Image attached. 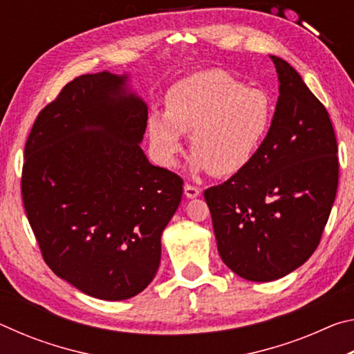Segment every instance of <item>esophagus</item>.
<instances>
[{
    "mask_svg": "<svg viewBox=\"0 0 354 354\" xmlns=\"http://www.w3.org/2000/svg\"><path fill=\"white\" fill-rule=\"evenodd\" d=\"M184 195L187 196V198H196V196L201 195V189L195 187V185L185 184V185H184Z\"/></svg>",
    "mask_w": 354,
    "mask_h": 354,
    "instance_id": "obj_1",
    "label": "esophagus"
}]
</instances>
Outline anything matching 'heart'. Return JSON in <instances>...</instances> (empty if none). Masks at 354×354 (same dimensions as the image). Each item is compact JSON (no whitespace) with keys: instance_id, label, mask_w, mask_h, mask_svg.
Returning <instances> with one entry per match:
<instances>
[{"instance_id":"heart-1","label":"heart","mask_w":354,"mask_h":354,"mask_svg":"<svg viewBox=\"0 0 354 354\" xmlns=\"http://www.w3.org/2000/svg\"><path fill=\"white\" fill-rule=\"evenodd\" d=\"M273 104L261 88L221 70H205L178 81L165 95V113L148 117L147 131L156 159L175 167L183 134H190V167L215 176L236 175L266 139Z\"/></svg>"}]
</instances>
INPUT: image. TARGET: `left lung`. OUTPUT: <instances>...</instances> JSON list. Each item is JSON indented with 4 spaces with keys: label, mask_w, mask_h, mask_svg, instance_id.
<instances>
[{
    "label": "left lung",
    "mask_w": 354,
    "mask_h": 354,
    "mask_svg": "<svg viewBox=\"0 0 354 354\" xmlns=\"http://www.w3.org/2000/svg\"><path fill=\"white\" fill-rule=\"evenodd\" d=\"M270 59L279 82L270 129L243 170L205 192L221 261L256 283L283 278L313 256L339 181L325 106L290 64Z\"/></svg>",
    "instance_id": "obj_1"
}]
</instances>
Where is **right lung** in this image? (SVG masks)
Returning <instances> with one entry per match:
<instances>
[{
	"label": "right lung",
	"mask_w": 354,
	"mask_h": 354,
	"mask_svg": "<svg viewBox=\"0 0 354 354\" xmlns=\"http://www.w3.org/2000/svg\"><path fill=\"white\" fill-rule=\"evenodd\" d=\"M148 106L129 75H82L39 113L25 147L23 205L48 267L93 298L151 283L183 179L140 148Z\"/></svg>",
	"instance_id": "1"
}]
</instances>
